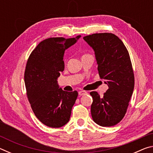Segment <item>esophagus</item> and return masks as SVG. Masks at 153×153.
<instances>
[{"instance_id":"34e87169","label":"esophagus","mask_w":153,"mask_h":153,"mask_svg":"<svg viewBox=\"0 0 153 153\" xmlns=\"http://www.w3.org/2000/svg\"><path fill=\"white\" fill-rule=\"evenodd\" d=\"M78 94L79 96H82V95H85L87 94V92L85 91V90H80V91L78 92Z\"/></svg>"}]
</instances>
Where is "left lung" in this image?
Returning a JSON list of instances; mask_svg holds the SVG:
<instances>
[{
	"mask_svg": "<svg viewBox=\"0 0 153 153\" xmlns=\"http://www.w3.org/2000/svg\"><path fill=\"white\" fill-rule=\"evenodd\" d=\"M84 40L94 51L98 74L108 87L102 97L97 92L90 93L93 121L102 127L115 126L126 115L134 88L129 53L122 41L111 33H93Z\"/></svg>",
	"mask_w": 153,
	"mask_h": 153,
	"instance_id": "1",
	"label": "left lung"
}]
</instances>
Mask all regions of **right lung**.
Returning a JSON list of instances; mask_svg holds the SVG:
<instances>
[{
  "label": "right lung",
  "mask_w": 153,
  "mask_h": 153,
  "mask_svg": "<svg viewBox=\"0 0 153 153\" xmlns=\"http://www.w3.org/2000/svg\"><path fill=\"white\" fill-rule=\"evenodd\" d=\"M49 38L38 44L27 59L24 73L27 97L36 117L50 128H61L68 122L78 93L59 88L60 72L64 70L67 48L79 39Z\"/></svg>",
  "instance_id": "right-lung-1"
}]
</instances>
